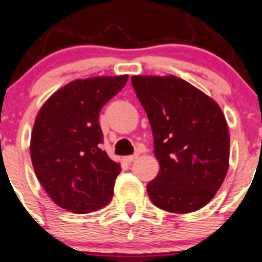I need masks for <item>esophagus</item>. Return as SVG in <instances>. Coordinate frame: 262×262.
<instances>
[{"label":"esophagus","instance_id":"1","mask_svg":"<svg viewBox=\"0 0 262 262\" xmlns=\"http://www.w3.org/2000/svg\"><path fill=\"white\" fill-rule=\"evenodd\" d=\"M139 157V154H133V156H127L124 157V162H127V163H131V162L136 161Z\"/></svg>","mask_w":262,"mask_h":262}]
</instances>
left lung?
Wrapping results in <instances>:
<instances>
[{
	"mask_svg": "<svg viewBox=\"0 0 262 262\" xmlns=\"http://www.w3.org/2000/svg\"><path fill=\"white\" fill-rule=\"evenodd\" d=\"M154 139L161 171L148 183L158 208L189 213L204 207L220 189L229 167V131L220 106L175 76H134Z\"/></svg>",
	"mask_w": 262,
	"mask_h": 262,
	"instance_id": "left-lung-1",
	"label": "left lung"
}]
</instances>
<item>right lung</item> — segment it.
I'll use <instances>...</instances> for the list:
<instances>
[{
	"instance_id": "add662e5",
	"label": "right lung",
	"mask_w": 262,
	"mask_h": 262,
	"mask_svg": "<svg viewBox=\"0 0 262 262\" xmlns=\"http://www.w3.org/2000/svg\"><path fill=\"white\" fill-rule=\"evenodd\" d=\"M128 76L76 79L42 105L31 138L37 179L59 207L87 213L113 196L121 166L103 150L101 108L126 84Z\"/></svg>"
}]
</instances>
